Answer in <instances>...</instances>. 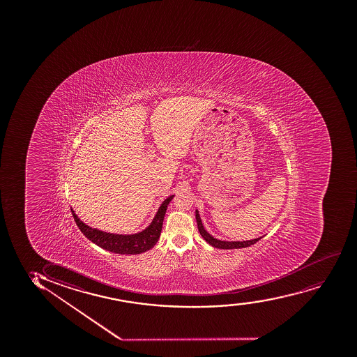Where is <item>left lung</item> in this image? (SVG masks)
Segmentation results:
<instances>
[{
    "label": "left lung",
    "mask_w": 357,
    "mask_h": 357,
    "mask_svg": "<svg viewBox=\"0 0 357 357\" xmlns=\"http://www.w3.org/2000/svg\"><path fill=\"white\" fill-rule=\"evenodd\" d=\"M195 218H197V229H199V232H200L202 238H204L208 244L214 246V248H218V249H241V248H248V246L252 245L255 243L259 242V239H261V238H256V239L246 241V242H224V241H219V239H215V238L212 237V236L204 229L202 222H201L200 215H199L197 211L195 212Z\"/></svg>",
    "instance_id": "obj_1"
}]
</instances>
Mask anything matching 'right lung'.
I'll return each instance as SVG.
<instances>
[{
	"mask_svg": "<svg viewBox=\"0 0 357 357\" xmlns=\"http://www.w3.org/2000/svg\"><path fill=\"white\" fill-rule=\"evenodd\" d=\"M172 197H169L167 200H164L163 204L160 205L156 217L151 222V225L148 229H144L143 232L137 234H130V236H123V234H112L98 231L96 229H91L86 224H83L77 215L73 212L75 222L77 224L78 229H81L84 236L89 241L95 243L96 245L102 248L105 250L111 251L114 254L120 255H137L150 250L153 245L156 244L160 232H162V226H163L164 215L168 208L169 202L172 201Z\"/></svg>",
	"mask_w": 357,
	"mask_h": 357,
	"instance_id": "add662e5",
	"label": "right lung"
}]
</instances>
